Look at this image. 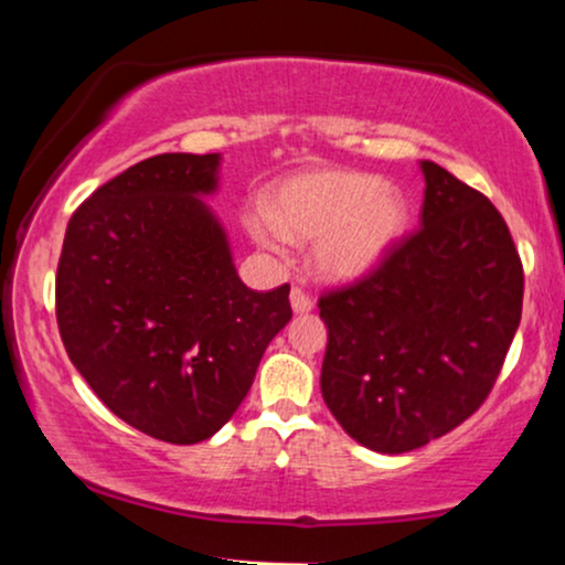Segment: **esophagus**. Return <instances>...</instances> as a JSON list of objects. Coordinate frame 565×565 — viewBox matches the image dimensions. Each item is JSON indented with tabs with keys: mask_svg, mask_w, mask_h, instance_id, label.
I'll return each instance as SVG.
<instances>
[{
	"mask_svg": "<svg viewBox=\"0 0 565 565\" xmlns=\"http://www.w3.org/2000/svg\"><path fill=\"white\" fill-rule=\"evenodd\" d=\"M289 302H291V310H295V313H310V310H313V300H310V297L305 295L300 287H291Z\"/></svg>",
	"mask_w": 565,
	"mask_h": 565,
	"instance_id": "obj_1",
	"label": "esophagus"
}]
</instances>
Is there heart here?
<instances>
[{
    "mask_svg": "<svg viewBox=\"0 0 565 565\" xmlns=\"http://www.w3.org/2000/svg\"><path fill=\"white\" fill-rule=\"evenodd\" d=\"M408 223L398 188L369 172L319 170L297 174L270 199V212L246 215L257 244L281 252L287 242H316L313 265L329 281L369 274Z\"/></svg>",
    "mask_w": 565,
    "mask_h": 565,
    "instance_id": "1",
    "label": "heart"
}]
</instances>
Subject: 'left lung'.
Masks as SVG:
<instances>
[{"instance_id": "1", "label": "left lung", "mask_w": 565, "mask_h": 565, "mask_svg": "<svg viewBox=\"0 0 565 565\" xmlns=\"http://www.w3.org/2000/svg\"><path fill=\"white\" fill-rule=\"evenodd\" d=\"M419 167L423 225L319 300L323 401L382 454L419 449L478 412L523 308V265L497 206L444 167Z\"/></svg>"}]
</instances>
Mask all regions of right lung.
<instances>
[{"label":"right lung","instance_id":"add662e5","mask_svg":"<svg viewBox=\"0 0 565 565\" xmlns=\"http://www.w3.org/2000/svg\"><path fill=\"white\" fill-rule=\"evenodd\" d=\"M220 153H159L100 185L68 220L55 316L71 364L119 419L199 444L233 417L268 342L291 319L289 284L255 291L201 196Z\"/></svg>","mask_w":565,"mask_h":565}]
</instances>
